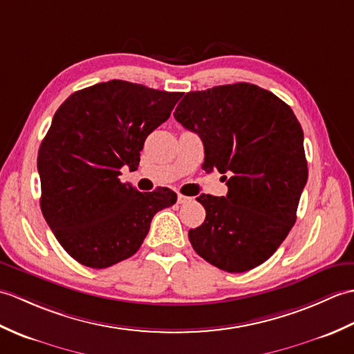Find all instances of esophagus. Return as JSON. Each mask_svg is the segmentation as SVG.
Masks as SVG:
<instances>
[{
  "label": "esophagus",
  "mask_w": 354,
  "mask_h": 354,
  "mask_svg": "<svg viewBox=\"0 0 354 354\" xmlns=\"http://www.w3.org/2000/svg\"><path fill=\"white\" fill-rule=\"evenodd\" d=\"M192 198L189 196H184V194H178V204H187V202H190Z\"/></svg>",
  "instance_id": "34e87169"
}]
</instances>
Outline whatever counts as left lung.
<instances>
[{
  "label": "left lung",
  "mask_w": 354,
  "mask_h": 354,
  "mask_svg": "<svg viewBox=\"0 0 354 354\" xmlns=\"http://www.w3.org/2000/svg\"><path fill=\"white\" fill-rule=\"evenodd\" d=\"M204 142L205 171L227 179V196L201 194L205 221L189 231L202 259L227 272L261 265L297 221L307 183L301 124L268 89L239 82L187 93L173 112Z\"/></svg>",
  "instance_id": "left-lung-1"
}]
</instances>
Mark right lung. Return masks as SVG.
Returning <instances> with one entry per match:
<instances>
[{
	"label": "right lung",
	"instance_id": "1",
	"mask_svg": "<svg viewBox=\"0 0 354 354\" xmlns=\"http://www.w3.org/2000/svg\"><path fill=\"white\" fill-rule=\"evenodd\" d=\"M184 93L109 80L73 93L37 152L41 209L57 242L80 265L103 269L132 257L153 216L176 202L165 187L141 193L120 181L137 170L147 135Z\"/></svg>",
	"mask_w": 354,
	"mask_h": 354
}]
</instances>
